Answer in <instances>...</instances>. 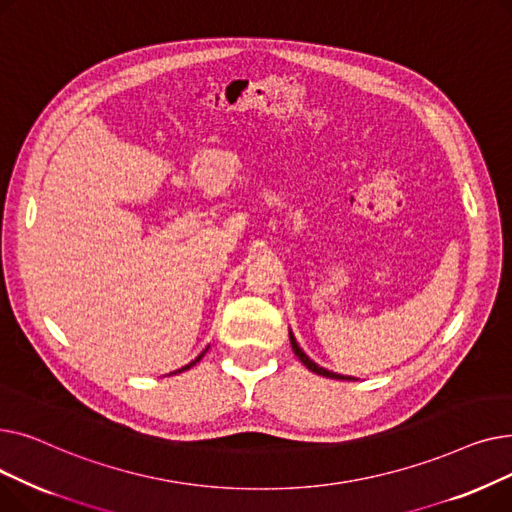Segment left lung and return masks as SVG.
<instances>
[{"label": "left lung", "mask_w": 512, "mask_h": 512, "mask_svg": "<svg viewBox=\"0 0 512 512\" xmlns=\"http://www.w3.org/2000/svg\"><path fill=\"white\" fill-rule=\"evenodd\" d=\"M290 344H292V351H294V355L299 357V361L309 369V371H313V373H317V375H324V378H334V380H351V378H344V375H338V373H332V371H328V369H324V367H319V365H315L303 351L299 348V344H297V340H294V336H292V332H290Z\"/></svg>", "instance_id": "obj_1"}]
</instances>
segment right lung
Listing matches in <instances>:
<instances>
[{"mask_svg":"<svg viewBox=\"0 0 512 512\" xmlns=\"http://www.w3.org/2000/svg\"><path fill=\"white\" fill-rule=\"evenodd\" d=\"M203 355H205V353H201V355H199V357H197V359H195V361H193V363H188V365H186V367H182V369H178V371H176V373H180V371H184V369H188V367H193V365H195V363H197V361H201V357H203Z\"/></svg>","mask_w":512,"mask_h":512,"instance_id":"1","label":"right lung"}]
</instances>
